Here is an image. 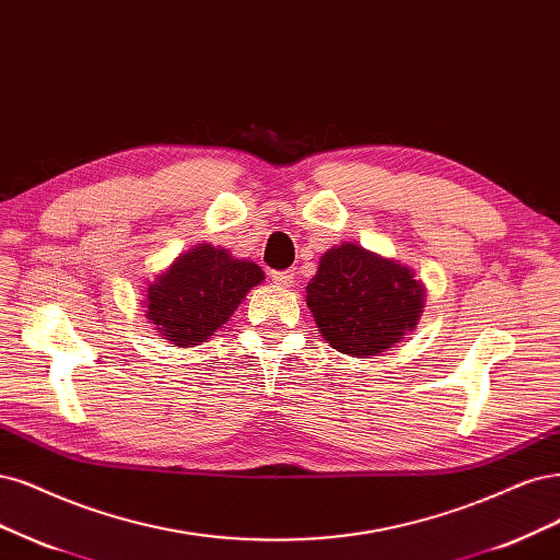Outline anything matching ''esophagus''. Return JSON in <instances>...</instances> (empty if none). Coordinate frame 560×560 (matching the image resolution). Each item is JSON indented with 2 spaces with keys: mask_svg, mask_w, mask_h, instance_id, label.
I'll return each instance as SVG.
<instances>
[{
  "mask_svg": "<svg viewBox=\"0 0 560 560\" xmlns=\"http://www.w3.org/2000/svg\"><path fill=\"white\" fill-rule=\"evenodd\" d=\"M271 280L280 287H292L294 282V271H273L271 273Z\"/></svg>",
  "mask_w": 560,
  "mask_h": 560,
  "instance_id": "1",
  "label": "esophagus"
}]
</instances>
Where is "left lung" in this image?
<instances>
[{"mask_svg": "<svg viewBox=\"0 0 560 560\" xmlns=\"http://www.w3.org/2000/svg\"><path fill=\"white\" fill-rule=\"evenodd\" d=\"M423 294L408 266L342 243L322 255L305 303L334 350L369 359L415 331Z\"/></svg>", "mask_w": 560, "mask_h": 560, "instance_id": "8db88e82", "label": "left lung"}]
</instances>
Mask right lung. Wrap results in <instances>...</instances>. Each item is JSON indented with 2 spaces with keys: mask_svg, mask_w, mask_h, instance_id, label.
I'll use <instances>...</instances> for the list:
<instances>
[{
  "mask_svg": "<svg viewBox=\"0 0 560 560\" xmlns=\"http://www.w3.org/2000/svg\"><path fill=\"white\" fill-rule=\"evenodd\" d=\"M264 271L226 249L199 243L148 284V319L173 347H195L215 336Z\"/></svg>",
  "mask_w": 560,
  "mask_h": 560,
  "instance_id": "add662e5",
  "label": "right lung"
}]
</instances>
